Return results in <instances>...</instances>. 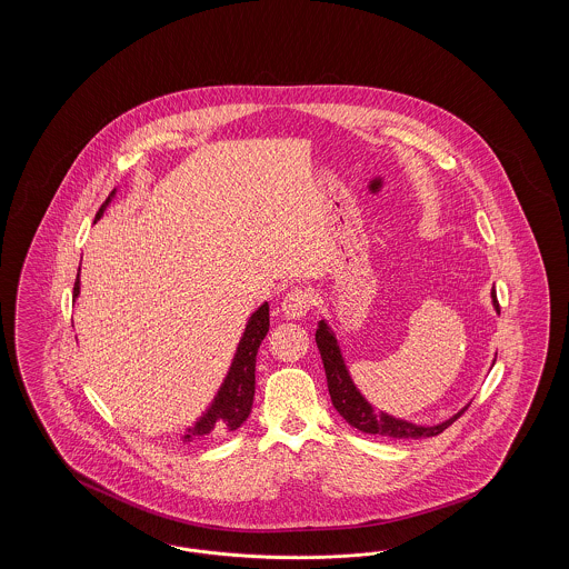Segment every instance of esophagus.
Instances as JSON below:
<instances>
[{"label": "esophagus", "instance_id": "obj_1", "mask_svg": "<svg viewBox=\"0 0 569 569\" xmlns=\"http://www.w3.org/2000/svg\"><path fill=\"white\" fill-rule=\"evenodd\" d=\"M311 302H313V298H311V292L307 288H295L283 298L281 309H283L288 320H300L311 309Z\"/></svg>", "mask_w": 569, "mask_h": 569}]
</instances>
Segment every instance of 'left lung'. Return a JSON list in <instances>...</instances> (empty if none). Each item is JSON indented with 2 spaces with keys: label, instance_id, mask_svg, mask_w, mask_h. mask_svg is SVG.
<instances>
[{
  "label": "left lung",
  "instance_id": "obj_1",
  "mask_svg": "<svg viewBox=\"0 0 569 569\" xmlns=\"http://www.w3.org/2000/svg\"><path fill=\"white\" fill-rule=\"evenodd\" d=\"M492 305L499 311V300L497 292L492 290ZM316 343L318 350L322 353V362H325L326 381H328V392H330V401L335 409L341 413V418H346L348 425H352L353 429L369 435H383V437H395V439H422V437H435V435L443 433L455 420H459L465 413V409H460L457 416H452L450 420L437 425V427H416L406 420H397L392 416L386 413H376L373 407L369 406L362 395L356 390L352 378L343 365V358L339 352L337 339L330 332V328L326 326L325 320L316 330Z\"/></svg>",
  "mask_w": 569,
  "mask_h": 569
}]
</instances>
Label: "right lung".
<instances>
[{
  "instance_id": "1",
  "label": "right lung",
  "mask_w": 569,
  "mask_h": 569,
  "mask_svg": "<svg viewBox=\"0 0 569 569\" xmlns=\"http://www.w3.org/2000/svg\"><path fill=\"white\" fill-rule=\"evenodd\" d=\"M114 191H110L107 202L100 207L96 219L102 217V211L107 209ZM79 274L74 281V298L79 297ZM269 302H264L247 322L243 339L237 348L232 367L228 376L223 379L219 392H217L213 406L209 411L196 422V427L188 429L186 441H198L204 437H219V435L232 433L237 431L253 406V392H256V356L260 350L262 339L269 332Z\"/></svg>"
}]
</instances>
